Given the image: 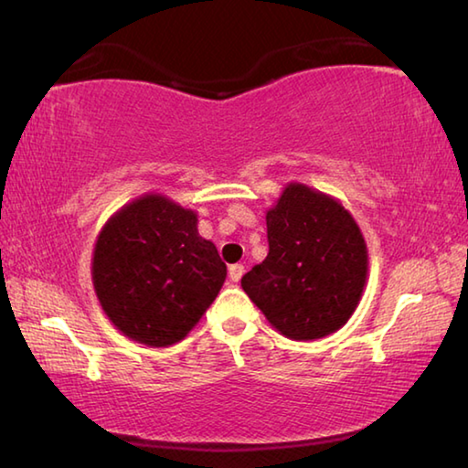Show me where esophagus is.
Segmentation results:
<instances>
[{"mask_svg":"<svg viewBox=\"0 0 468 468\" xmlns=\"http://www.w3.org/2000/svg\"><path fill=\"white\" fill-rule=\"evenodd\" d=\"M243 272H245L243 264H233V266H229V279H231L233 282H239V281H241V276H243Z\"/></svg>","mask_w":468,"mask_h":468,"instance_id":"1","label":"esophagus"}]
</instances>
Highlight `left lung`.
I'll return each instance as SVG.
<instances>
[{
    "label": "left lung",
    "mask_w": 468,
    "mask_h": 468,
    "mask_svg": "<svg viewBox=\"0 0 468 468\" xmlns=\"http://www.w3.org/2000/svg\"><path fill=\"white\" fill-rule=\"evenodd\" d=\"M268 256L241 287L268 324L291 340L324 338L357 310L367 282V243L343 202L299 181L266 210Z\"/></svg>",
    "instance_id": "1"
}]
</instances>
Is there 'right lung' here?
Masks as SVG:
<instances>
[{
  "label": "right lung",
  "instance_id": "right-lung-1",
  "mask_svg": "<svg viewBox=\"0 0 468 468\" xmlns=\"http://www.w3.org/2000/svg\"><path fill=\"white\" fill-rule=\"evenodd\" d=\"M94 295L130 340L171 346L184 340L227 279L217 245L197 233V212L148 192L107 218L92 250Z\"/></svg>",
  "mask_w": 468,
  "mask_h": 468
}]
</instances>
